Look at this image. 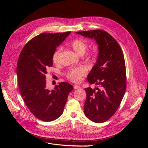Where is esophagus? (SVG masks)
<instances>
[{"label": "esophagus", "mask_w": 148, "mask_h": 148, "mask_svg": "<svg viewBox=\"0 0 148 148\" xmlns=\"http://www.w3.org/2000/svg\"><path fill=\"white\" fill-rule=\"evenodd\" d=\"M74 88L75 89H81V88L79 86V85H75V86H74Z\"/></svg>", "instance_id": "esophagus-1"}]
</instances>
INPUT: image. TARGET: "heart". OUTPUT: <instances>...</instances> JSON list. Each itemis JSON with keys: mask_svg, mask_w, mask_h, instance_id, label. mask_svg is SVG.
I'll list each match as a JSON object with an SVG mask.
<instances>
[{"mask_svg": "<svg viewBox=\"0 0 148 148\" xmlns=\"http://www.w3.org/2000/svg\"><path fill=\"white\" fill-rule=\"evenodd\" d=\"M72 49L75 53L80 56H82L84 54L88 48V44L86 42L81 40V39H75L70 43ZM61 52V49H58L53 55V61L54 63H57L59 61V58ZM87 74V69L84 67H79L70 69L67 73V77L71 81L79 83L80 82L83 77Z\"/></svg>", "mask_w": 148, "mask_h": 148, "instance_id": "obj_1", "label": "heart"}]
</instances>
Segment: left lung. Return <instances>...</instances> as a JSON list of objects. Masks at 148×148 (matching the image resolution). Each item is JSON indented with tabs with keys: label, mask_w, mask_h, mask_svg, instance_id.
<instances>
[{
	"label": "left lung",
	"mask_w": 148,
	"mask_h": 148,
	"mask_svg": "<svg viewBox=\"0 0 148 148\" xmlns=\"http://www.w3.org/2000/svg\"><path fill=\"white\" fill-rule=\"evenodd\" d=\"M95 40L98 53L96 63L88 75V81L101 89L85 88L84 113L96 123L110 118L117 110L126 90L125 64L119 44L106 31L94 30L75 32Z\"/></svg>",
	"instance_id": "1"
}]
</instances>
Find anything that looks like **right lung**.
I'll return each instance as SVG.
<instances>
[{
	"label": "right lung",
	"mask_w": 148,
	"mask_h": 148,
	"mask_svg": "<svg viewBox=\"0 0 148 148\" xmlns=\"http://www.w3.org/2000/svg\"><path fill=\"white\" fill-rule=\"evenodd\" d=\"M71 33H44L34 37L25 45L18 60L16 72L22 98L29 110L43 121L60 117L73 89L71 84L61 82L50 90L45 79L48 68L53 66V53Z\"/></svg>",
	"instance_id": "obj_1"
}]
</instances>
